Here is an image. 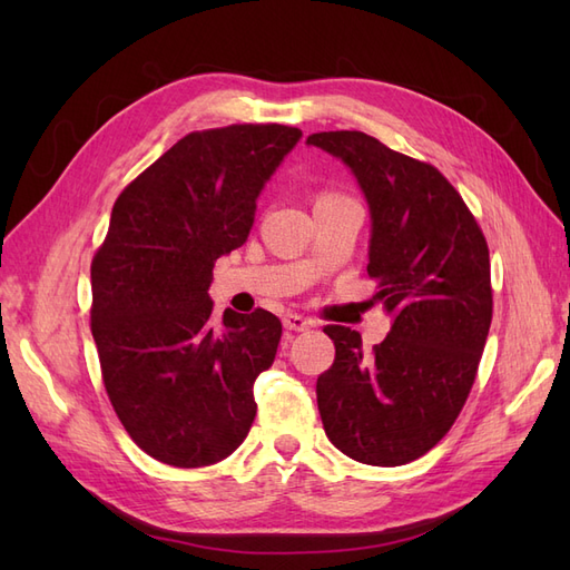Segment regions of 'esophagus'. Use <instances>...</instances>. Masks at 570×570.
<instances>
[{
  "instance_id": "34e87169",
  "label": "esophagus",
  "mask_w": 570,
  "mask_h": 570,
  "mask_svg": "<svg viewBox=\"0 0 570 570\" xmlns=\"http://www.w3.org/2000/svg\"><path fill=\"white\" fill-rule=\"evenodd\" d=\"M283 325L287 327V331L304 333V331H308V327H314L316 323H314L312 318H304V316H299V314H285Z\"/></svg>"
}]
</instances>
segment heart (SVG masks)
I'll list each match as a JSON object with an SVG mask.
<instances>
[{
  "mask_svg": "<svg viewBox=\"0 0 570 570\" xmlns=\"http://www.w3.org/2000/svg\"><path fill=\"white\" fill-rule=\"evenodd\" d=\"M321 197H335V195H321Z\"/></svg>",
  "mask_w": 570,
  "mask_h": 570,
  "instance_id": "heart-1",
  "label": "heart"
}]
</instances>
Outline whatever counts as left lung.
I'll list each match as a JSON object with an SVG mask.
<instances>
[{
    "mask_svg": "<svg viewBox=\"0 0 570 570\" xmlns=\"http://www.w3.org/2000/svg\"><path fill=\"white\" fill-rule=\"evenodd\" d=\"M352 168L371 209L373 302L394 316L366 354L361 335L325 325L333 366L318 375L325 435L371 465L416 461L469 400L492 323L490 249L475 216L435 166L358 130L306 137Z\"/></svg>",
    "mask_w": 570,
    "mask_h": 570,
    "instance_id": "8db88e82",
    "label": "left lung"
}]
</instances>
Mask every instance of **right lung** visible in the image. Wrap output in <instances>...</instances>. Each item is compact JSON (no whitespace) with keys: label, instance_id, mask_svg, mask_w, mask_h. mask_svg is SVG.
Masks as SVG:
<instances>
[{"label":"right lung","instance_id":"1","mask_svg":"<svg viewBox=\"0 0 570 570\" xmlns=\"http://www.w3.org/2000/svg\"><path fill=\"white\" fill-rule=\"evenodd\" d=\"M299 137L278 124L189 132L114 204L90 268V327L118 421L161 463H216L254 423V381L283 323L264 308L216 318L209 285L216 258L245 245L258 193Z\"/></svg>","mask_w":570,"mask_h":570}]
</instances>
